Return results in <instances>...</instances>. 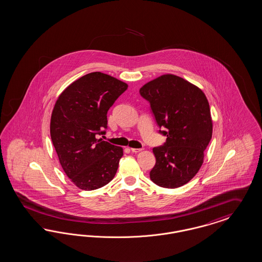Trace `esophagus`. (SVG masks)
<instances>
[{"label": "esophagus", "instance_id": "obj_1", "mask_svg": "<svg viewBox=\"0 0 262 262\" xmlns=\"http://www.w3.org/2000/svg\"><path fill=\"white\" fill-rule=\"evenodd\" d=\"M130 151L133 153H139V152L142 151V149L141 148H130Z\"/></svg>", "mask_w": 262, "mask_h": 262}]
</instances>
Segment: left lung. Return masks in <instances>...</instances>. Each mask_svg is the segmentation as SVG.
Segmentation results:
<instances>
[{
    "label": "left lung",
    "instance_id": "1",
    "mask_svg": "<svg viewBox=\"0 0 262 262\" xmlns=\"http://www.w3.org/2000/svg\"><path fill=\"white\" fill-rule=\"evenodd\" d=\"M139 93L150 102L158 126L165 127L160 133L166 142L153 149L156 164L150 178L160 187L179 188L199 172L212 138L207 98L199 87L174 74L146 83Z\"/></svg>",
    "mask_w": 262,
    "mask_h": 262
}]
</instances>
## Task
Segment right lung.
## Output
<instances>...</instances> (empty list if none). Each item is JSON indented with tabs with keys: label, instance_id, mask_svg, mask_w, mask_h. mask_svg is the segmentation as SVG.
Returning <instances> with one entry per match:
<instances>
[{
	"label": "right lung",
	"instance_id": "add662e5",
	"mask_svg": "<svg viewBox=\"0 0 262 262\" xmlns=\"http://www.w3.org/2000/svg\"><path fill=\"white\" fill-rule=\"evenodd\" d=\"M127 84L102 72H91L69 85L56 100L50 136L60 163L84 190L99 189L117 172L123 148L98 139L107 127V111Z\"/></svg>",
	"mask_w": 262,
	"mask_h": 262
}]
</instances>
